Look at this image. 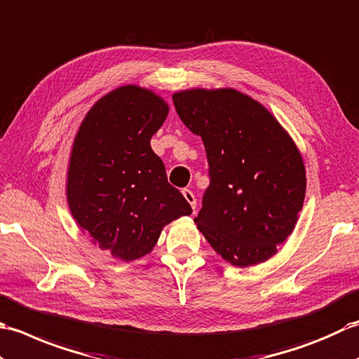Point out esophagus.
<instances>
[{
  "instance_id": "esophagus-1",
  "label": "esophagus",
  "mask_w": 359,
  "mask_h": 359,
  "mask_svg": "<svg viewBox=\"0 0 359 359\" xmlns=\"http://www.w3.org/2000/svg\"><path fill=\"white\" fill-rule=\"evenodd\" d=\"M182 196H184L186 201L190 204V208H192V209L196 208V198H195V195H194L192 192H190L189 189H182Z\"/></svg>"
}]
</instances>
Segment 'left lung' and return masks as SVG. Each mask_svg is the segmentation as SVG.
<instances>
[{
	"mask_svg": "<svg viewBox=\"0 0 359 359\" xmlns=\"http://www.w3.org/2000/svg\"><path fill=\"white\" fill-rule=\"evenodd\" d=\"M181 121L203 139L210 184L195 224L233 266L271 259L302 209V153L259 100L233 88L173 93Z\"/></svg>",
	"mask_w": 359,
	"mask_h": 359,
	"instance_id": "8db88e82",
	"label": "left lung"
}]
</instances>
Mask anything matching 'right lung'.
Returning <instances> with one entry per match:
<instances>
[{
	"label": "right lung",
	"mask_w": 359,
	"mask_h": 359,
	"mask_svg": "<svg viewBox=\"0 0 359 359\" xmlns=\"http://www.w3.org/2000/svg\"><path fill=\"white\" fill-rule=\"evenodd\" d=\"M167 114L169 104L150 88L122 85L90 108L72 141L69 212L91 243L114 259L150 254L164 226L192 214L150 145Z\"/></svg>",
	"instance_id": "obj_1"
}]
</instances>
